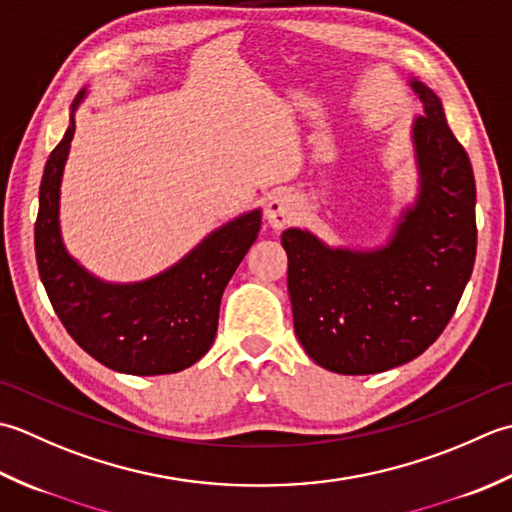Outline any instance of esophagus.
<instances>
[{
    "label": "esophagus",
    "instance_id": "34e87169",
    "mask_svg": "<svg viewBox=\"0 0 512 512\" xmlns=\"http://www.w3.org/2000/svg\"><path fill=\"white\" fill-rule=\"evenodd\" d=\"M296 212H298V203L296 198L291 194H274L269 198L267 203V210H265V216L269 225L274 229H283L287 227L291 221L296 218Z\"/></svg>",
    "mask_w": 512,
    "mask_h": 512
}]
</instances>
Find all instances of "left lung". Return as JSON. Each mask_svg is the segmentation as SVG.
<instances>
[{"label": "left lung", "mask_w": 512, "mask_h": 512, "mask_svg": "<svg viewBox=\"0 0 512 512\" xmlns=\"http://www.w3.org/2000/svg\"><path fill=\"white\" fill-rule=\"evenodd\" d=\"M424 101L413 141L420 198L378 252L329 249L302 229L283 232L294 329L309 358L333 373H380L420 356L453 318L473 274L475 176L442 101Z\"/></svg>", "instance_id": "obj_1"}]
</instances>
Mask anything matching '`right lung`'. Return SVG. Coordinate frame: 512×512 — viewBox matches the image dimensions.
Masks as SVG:
<instances>
[{"label":"right lung","mask_w":512,"mask_h":512,"mask_svg":"<svg viewBox=\"0 0 512 512\" xmlns=\"http://www.w3.org/2000/svg\"><path fill=\"white\" fill-rule=\"evenodd\" d=\"M72 134L75 119L48 156L35 221L37 267L52 309L72 340L108 369L163 375L192 367L216 338L223 291L258 238L260 210L227 223L161 276L101 283L68 256L59 234V185Z\"/></svg>","instance_id":"right-lung-1"}]
</instances>
